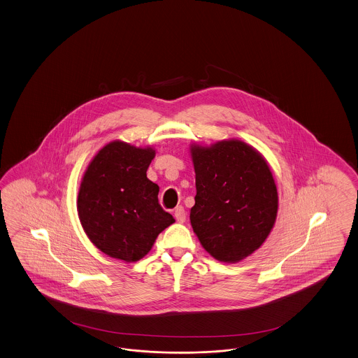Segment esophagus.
<instances>
[{
	"mask_svg": "<svg viewBox=\"0 0 358 358\" xmlns=\"http://www.w3.org/2000/svg\"><path fill=\"white\" fill-rule=\"evenodd\" d=\"M174 217H176V220H177V222H180V224H182V222H185L186 220V212L185 209L182 208V206H177L176 209H174Z\"/></svg>",
	"mask_w": 358,
	"mask_h": 358,
	"instance_id": "34e87169",
	"label": "esophagus"
}]
</instances>
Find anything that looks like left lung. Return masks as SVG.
Instances as JSON below:
<instances>
[{"label":"left lung","instance_id":"obj_1","mask_svg":"<svg viewBox=\"0 0 358 358\" xmlns=\"http://www.w3.org/2000/svg\"><path fill=\"white\" fill-rule=\"evenodd\" d=\"M190 156L197 189L192 228L212 257L238 262L265 243L275 222L278 193L268 161L236 138L192 143Z\"/></svg>","mask_w":358,"mask_h":358}]
</instances>
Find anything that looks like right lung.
I'll return each instance as SVG.
<instances>
[{"label":"right lung","instance_id":"right-lung-1","mask_svg":"<svg viewBox=\"0 0 358 358\" xmlns=\"http://www.w3.org/2000/svg\"><path fill=\"white\" fill-rule=\"evenodd\" d=\"M155 156L152 146L115 140L101 148L86 168L78 189V218L87 238L109 257L141 259L174 222L158 203L157 184L146 177Z\"/></svg>","mask_w":358,"mask_h":358}]
</instances>
